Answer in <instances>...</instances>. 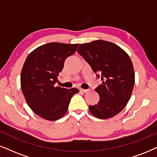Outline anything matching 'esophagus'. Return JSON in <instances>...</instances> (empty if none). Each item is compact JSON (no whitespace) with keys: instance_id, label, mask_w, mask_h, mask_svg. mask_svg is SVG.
Wrapping results in <instances>:
<instances>
[{"instance_id":"esophagus-1","label":"esophagus","mask_w":157,"mask_h":157,"mask_svg":"<svg viewBox=\"0 0 157 157\" xmlns=\"http://www.w3.org/2000/svg\"><path fill=\"white\" fill-rule=\"evenodd\" d=\"M81 92H82V93H88L89 91H90V90H85V89H80V90Z\"/></svg>"}]
</instances>
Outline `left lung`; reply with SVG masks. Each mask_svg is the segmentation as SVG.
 Segmentation results:
<instances>
[{"label": "left lung", "instance_id": "left-lung-1", "mask_svg": "<svg viewBox=\"0 0 157 157\" xmlns=\"http://www.w3.org/2000/svg\"><path fill=\"white\" fill-rule=\"evenodd\" d=\"M77 52L102 80L95 89L100 100L94 106H89L91 114L98 119L119 114L130 100L135 84L130 56L118 45L101 40L80 45Z\"/></svg>", "mask_w": 157, "mask_h": 157}]
</instances>
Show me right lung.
Masks as SVG:
<instances>
[{
  "label": "right lung",
  "mask_w": 157,
  "mask_h": 157,
  "mask_svg": "<svg viewBox=\"0 0 157 157\" xmlns=\"http://www.w3.org/2000/svg\"><path fill=\"white\" fill-rule=\"evenodd\" d=\"M79 44L50 43L37 48L28 55L21 72V88L32 110L45 120L55 121L68 109L71 98L78 89L56 86L59 72L67 57Z\"/></svg>",
  "instance_id": "1"
}]
</instances>
